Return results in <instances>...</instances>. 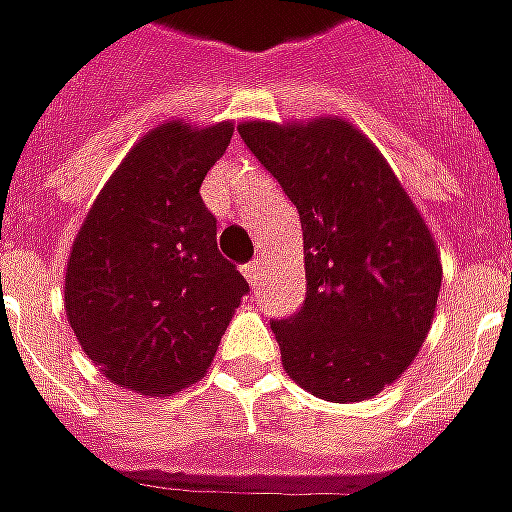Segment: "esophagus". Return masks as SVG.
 Returning <instances> with one entry per match:
<instances>
[{"label":"esophagus","mask_w":512,"mask_h":512,"mask_svg":"<svg viewBox=\"0 0 512 512\" xmlns=\"http://www.w3.org/2000/svg\"><path fill=\"white\" fill-rule=\"evenodd\" d=\"M244 277L249 282L260 280V260H252V263H246V266H244Z\"/></svg>","instance_id":"34e87169"}]
</instances>
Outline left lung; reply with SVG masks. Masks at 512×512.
<instances>
[{
    "mask_svg": "<svg viewBox=\"0 0 512 512\" xmlns=\"http://www.w3.org/2000/svg\"><path fill=\"white\" fill-rule=\"evenodd\" d=\"M302 221L307 296L271 321L282 368L327 402H363L407 371L441 291V249L363 132L338 116L241 121Z\"/></svg>",
    "mask_w": 512,
    "mask_h": 512,
    "instance_id": "8db88e82",
    "label": "left lung"
}]
</instances>
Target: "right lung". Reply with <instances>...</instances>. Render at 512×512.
Listing matches in <instances>:
<instances>
[{
	"mask_svg": "<svg viewBox=\"0 0 512 512\" xmlns=\"http://www.w3.org/2000/svg\"><path fill=\"white\" fill-rule=\"evenodd\" d=\"M232 121L157 124L99 191L66 263L63 307L82 352L107 380L169 396L196 380L249 282L224 260L199 188Z\"/></svg>",
	"mask_w": 512,
	"mask_h": 512,
	"instance_id": "obj_1",
	"label": "right lung"
}]
</instances>
